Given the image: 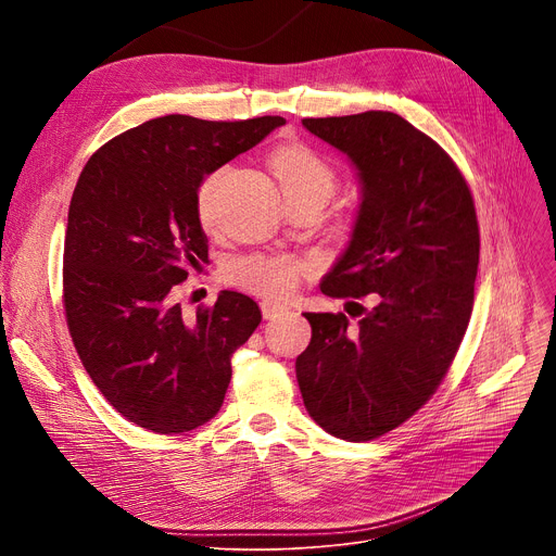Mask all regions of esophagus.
Masks as SVG:
<instances>
[{"label":"esophagus","mask_w":556,"mask_h":556,"mask_svg":"<svg viewBox=\"0 0 556 556\" xmlns=\"http://www.w3.org/2000/svg\"><path fill=\"white\" fill-rule=\"evenodd\" d=\"M261 313L266 319H273V317H279V315L288 313V306L281 304V302H275V300H263L261 302Z\"/></svg>","instance_id":"obj_1"}]
</instances>
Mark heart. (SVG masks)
I'll use <instances>...</instances> for the list:
<instances>
[{
    "instance_id": "1",
    "label": "heart",
    "mask_w": 556,
    "mask_h": 556,
    "mask_svg": "<svg viewBox=\"0 0 556 556\" xmlns=\"http://www.w3.org/2000/svg\"><path fill=\"white\" fill-rule=\"evenodd\" d=\"M273 168L286 200L319 198L327 202L336 189L333 166L304 143H286L277 149L273 155ZM223 173V168L210 173L198 187L195 212L204 229L216 225ZM306 273V263L288 254H245L231 258L225 266V279L229 283L273 300L295 293Z\"/></svg>"
}]
</instances>
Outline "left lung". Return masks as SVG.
<instances>
[{
    "mask_svg": "<svg viewBox=\"0 0 556 556\" xmlns=\"http://www.w3.org/2000/svg\"><path fill=\"white\" fill-rule=\"evenodd\" d=\"M304 128L358 170L352 241L323 281L329 298L371 295L344 313H304L295 371L308 415L346 442L376 440L434 394L473 311L480 229L469 185L440 143L403 116L369 110Z\"/></svg>",
    "mask_w": 556,
    "mask_h": 556,
    "instance_id": "8db88e82",
    "label": "left lung"
}]
</instances>
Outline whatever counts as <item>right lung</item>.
<instances>
[{
	"instance_id": "add662e5",
	"label": "right lung",
	"mask_w": 556,
	"mask_h": 556,
	"mask_svg": "<svg viewBox=\"0 0 556 556\" xmlns=\"http://www.w3.org/2000/svg\"><path fill=\"white\" fill-rule=\"evenodd\" d=\"M283 124L157 116L110 139L80 173L63 256L67 327L99 392L139 428L189 432L220 410L231 354L261 311L223 290L185 317L173 295L207 261L200 182Z\"/></svg>"
}]
</instances>
